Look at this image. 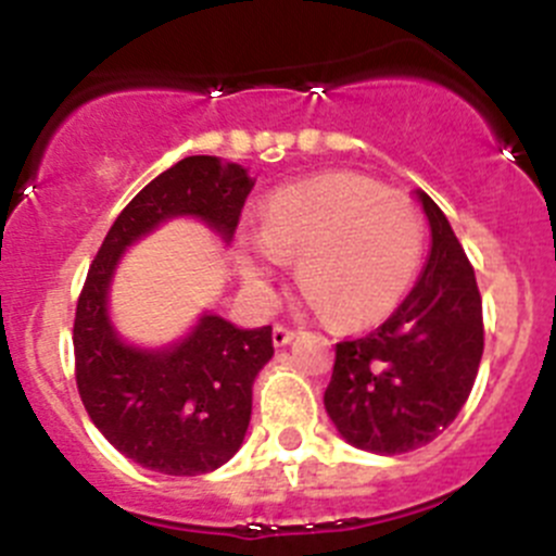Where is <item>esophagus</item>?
<instances>
[{
  "instance_id": "esophagus-1",
  "label": "esophagus",
  "mask_w": 556,
  "mask_h": 556,
  "mask_svg": "<svg viewBox=\"0 0 556 556\" xmlns=\"http://www.w3.org/2000/svg\"><path fill=\"white\" fill-rule=\"evenodd\" d=\"M296 338V332L291 327H286V324H276V327H273V343L278 345H286V343H291V340Z\"/></svg>"
}]
</instances>
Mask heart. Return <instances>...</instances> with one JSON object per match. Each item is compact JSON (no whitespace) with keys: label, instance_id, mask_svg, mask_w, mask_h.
Returning a JSON list of instances; mask_svg holds the SVG:
<instances>
[{"label":"heart","instance_id":"1","mask_svg":"<svg viewBox=\"0 0 556 556\" xmlns=\"http://www.w3.org/2000/svg\"><path fill=\"white\" fill-rule=\"evenodd\" d=\"M421 254L425 222L408 197L365 175L329 173L273 194L243 276L267 296L286 256L300 260L307 305L343 327H362L403 302Z\"/></svg>","mask_w":556,"mask_h":556}]
</instances>
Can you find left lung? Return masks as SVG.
I'll return each instance as SVG.
<instances>
[{
	"label": "left lung",
	"instance_id": "obj_1",
	"mask_svg": "<svg viewBox=\"0 0 556 556\" xmlns=\"http://www.w3.org/2000/svg\"><path fill=\"white\" fill-rule=\"evenodd\" d=\"M432 229L425 273L370 334L334 345L329 419L356 448L405 454L435 441L465 405L483 354L476 273L441 207L421 191Z\"/></svg>",
	"mask_w": 556,
	"mask_h": 556
}]
</instances>
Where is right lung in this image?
Returning <instances> with one entry per match:
<instances>
[{
    "label": "right lung",
    "mask_w": 556,
    "mask_h": 556,
    "mask_svg": "<svg viewBox=\"0 0 556 556\" xmlns=\"http://www.w3.org/2000/svg\"><path fill=\"white\" fill-rule=\"evenodd\" d=\"M254 189L238 164L186 156L153 178L104 235L75 307V381L97 430L131 463L164 476L222 467L243 443L251 387L273 356V327L238 329L202 316L184 343L140 351L108 321V286L121 251L173 216H200L229 240Z\"/></svg>",
    "instance_id": "obj_1"
}]
</instances>
